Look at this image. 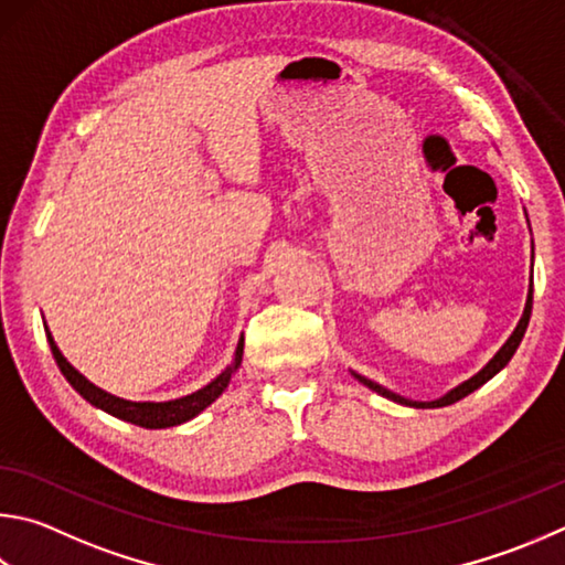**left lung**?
<instances>
[{
    "label": "left lung",
    "mask_w": 565,
    "mask_h": 565,
    "mask_svg": "<svg viewBox=\"0 0 565 565\" xmlns=\"http://www.w3.org/2000/svg\"><path fill=\"white\" fill-rule=\"evenodd\" d=\"M531 301H533V286H531V291H529V301H526V309H524V316H521V321H519V326H516V331L509 335V341L499 348V353L491 358V361L481 367V371L475 375V377H469V381H465L461 385H457L455 390H449V393L445 395V397H439V399H433V403H415V399H407V397H403V395H395V393H390V390H385L383 385H377V383H373V381H367V377H363V375H358V373H353L358 381H361L363 385H367L371 390H375L377 395H383V397H387V399H393V403H399V405H409V407H445V405H452V403H457V399H461V397H467L469 393H475L477 387H481L484 385L487 381H491V377H494L501 367H504L509 361H511V355L516 353V348H519V343H521V338H524V333H526V326H529V318H531Z\"/></svg>",
    "instance_id": "obj_1"
}]
</instances>
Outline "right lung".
Returning a JSON list of instances; mask_svg holds the SVG:
<instances>
[{"label": "right lung", "mask_w": 565, "mask_h": 565, "mask_svg": "<svg viewBox=\"0 0 565 565\" xmlns=\"http://www.w3.org/2000/svg\"><path fill=\"white\" fill-rule=\"evenodd\" d=\"M46 338H49V345H51V353H54V361L58 365V371L64 373L66 381L71 383V387L76 390V393L88 399L90 405H96L104 409V413L118 417V419H126V423H132L138 427H146V429H162V427H175L188 423L194 415H200L204 407L212 405L214 399H217L224 387L230 385L232 375L237 367L242 365V353H244V338H239L237 343V353H234V361L232 365L224 367V371L214 377L210 385H204L202 390L192 395H184L178 399H168V403H130V399H122L106 393V390L96 387L90 381H86L84 375H81L74 365H71L61 351L54 343V338H51L49 328H46Z\"/></svg>", "instance_id": "obj_1"}]
</instances>
